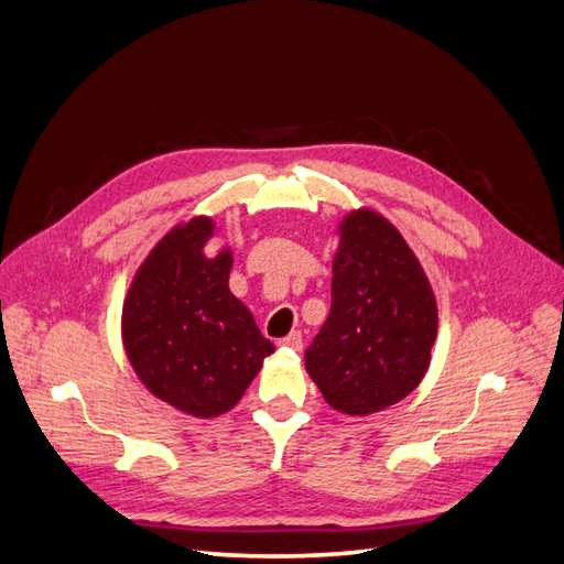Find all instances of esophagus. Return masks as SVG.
<instances>
[{
    "mask_svg": "<svg viewBox=\"0 0 564 564\" xmlns=\"http://www.w3.org/2000/svg\"><path fill=\"white\" fill-rule=\"evenodd\" d=\"M280 346L292 348V350H301V348H303V336H301V332H292L289 336L280 338Z\"/></svg>",
    "mask_w": 564,
    "mask_h": 564,
    "instance_id": "1",
    "label": "esophagus"
}]
</instances>
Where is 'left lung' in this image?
Returning a JSON list of instances; mask_svg holds the SVG:
<instances>
[{
    "label": "left lung",
    "mask_w": 564,
    "mask_h": 564,
    "mask_svg": "<svg viewBox=\"0 0 564 564\" xmlns=\"http://www.w3.org/2000/svg\"><path fill=\"white\" fill-rule=\"evenodd\" d=\"M332 272V311L305 350V371L336 412L367 416L425 377L437 303L414 251L373 209L340 220Z\"/></svg>",
    "instance_id": "8db88e82"
}]
</instances>
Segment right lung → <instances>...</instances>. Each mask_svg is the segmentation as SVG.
<instances>
[{
    "label": "right lung",
    "instance_id": "right-lung-1",
    "mask_svg": "<svg viewBox=\"0 0 564 564\" xmlns=\"http://www.w3.org/2000/svg\"><path fill=\"white\" fill-rule=\"evenodd\" d=\"M216 224L195 216L152 247L122 308V344L135 377L197 419L230 412L275 346L228 286L232 251H204Z\"/></svg>",
    "mask_w": 564,
    "mask_h": 564
}]
</instances>
